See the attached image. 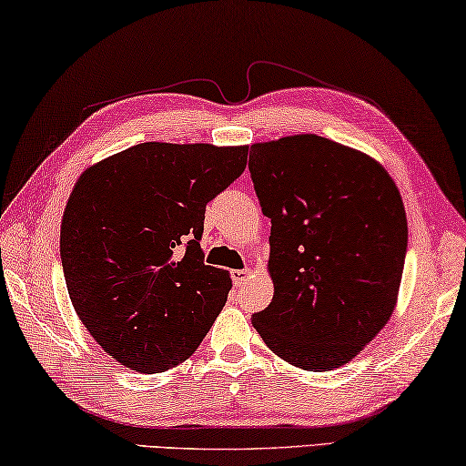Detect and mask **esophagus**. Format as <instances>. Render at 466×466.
I'll use <instances>...</instances> for the list:
<instances>
[{
  "label": "esophagus",
  "instance_id": "esophagus-1",
  "mask_svg": "<svg viewBox=\"0 0 466 466\" xmlns=\"http://www.w3.org/2000/svg\"><path fill=\"white\" fill-rule=\"evenodd\" d=\"M248 278H250V269H234L232 271V279H234L236 286L247 284Z\"/></svg>",
  "mask_w": 466,
  "mask_h": 466
}]
</instances>
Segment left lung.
Instances as JSON below:
<instances>
[{
	"instance_id": "1",
	"label": "left lung",
	"mask_w": 466,
	"mask_h": 466,
	"mask_svg": "<svg viewBox=\"0 0 466 466\" xmlns=\"http://www.w3.org/2000/svg\"><path fill=\"white\" fill-rule=\"evenodd\" d=\"M248 169L271 219L273 279L253 328L294 367H342L396 309L409 238L400 190L378 159L317 135L250 145Z\"/></svg>"
}]
</instances>
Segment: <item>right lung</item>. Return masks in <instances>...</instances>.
Returning <instances> with one entry per match:
<instances>
[{
    "label": "right lung",
    "instance_id": "add662e5",
    "mask_svg": "<svg viewBox=\"0 0 466 466\" xmlns=\"http://www.w3.org/2000/svg\"><path fill=\"white\" fill-rule=\"evenodd\" d=\"M248 147L140 143L74 184L60 255L78 319L138 373L180 365L226 305L232 278L203 263L205 205L247 167Z\"/></svg>",
    "mask_w": 466,
    "mask_h": 466
}]
</instances>
